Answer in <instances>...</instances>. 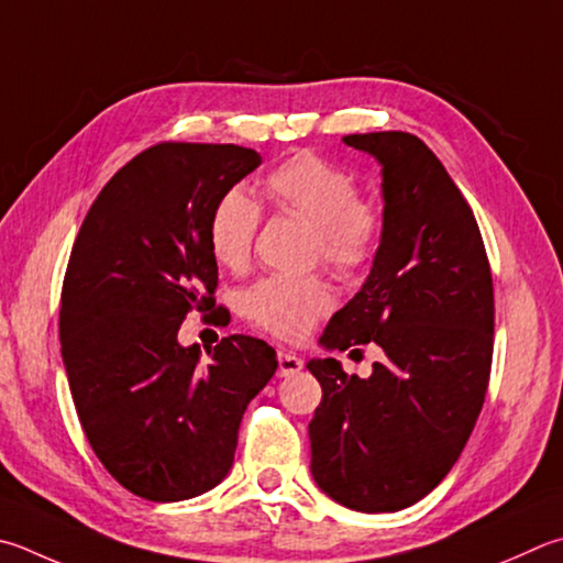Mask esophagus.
<instances>
[{"label":"esophagus","mask_w":563,"mask_h":563,"mask_svg":"<svg viewBox=\"0 0 563 563\" xmlns=\"http://www.w3.org/2000/svg\"><path fill=\"white\" fill-rule=\"evenodd\" d=\"M302 369V360L295 352L288 350H278V374L280 376H290L298 374Z\"/></svg>","instance_id":"1"}]
</instances>
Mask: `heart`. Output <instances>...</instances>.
<instances>
[{
	"instance_id": "b5f03b06",
	"label": "heart",
	"mask_w": 563,
	"mask_h": 563,
	"mask_svg": "<svg viewBox=\"0 0 563 563\" xmlns=\"http://www.w3.org/2000/svg\"><path fill=\"white\" fill-rule=\"evenodd\" d=\"M275 209L308 219L310 258H322L342 275H360L376 261L386 219L376 201L360 197L352 172L314 152L280 162L263 181ZM261 207L243 189H229L209 213V249L231 271L246 268ZM334 295L322 275H268L243 292V314L280 340H300L317 317L332 310Z\"/></svg>"
}]
</instances>
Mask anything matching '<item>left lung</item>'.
<instances>
[{
    "instance_id": "left-lung-1",
    "label": "left lung",
    "mask_w": 563,
    "mask_h": 563,
    "mask_svg": "<svg viewBox=\"0 0 563 563\" xmlns=\"http://www.w3.org/2000/svg\"><path fill=\"white\" fill-rule=\"evenodd\" d=\"M344 142L382 162L384 239L362 290L322 344H379L369 379L312 360V477L356 512H398L451 473L483 411L495 342L493 273L473 209L423 140L366 132ZM356 352V350H354Z\"/></svg>"
}]
</instances>
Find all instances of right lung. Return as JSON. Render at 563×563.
<instances>
[{
	"label": "right lung",
	"mask_w": 563,
	"mask_h": 563,
	"mask_svg": "<svg viewBox=\"0 0 563 563\" xmlns=\"http://www.w3.org/2000/svg\"><path fill=\"white\" fill-rule=\"evenodd\" d=\"M258 165L239 145H152L100 189L70 251L58 317L70 396L100 463L152 503L227 477L243 411L278 369L249 334L223 336L207 364L177 342L189 312L227 317L209 213Z\"/></svg>",
	"instance_id": "right-lung-1"
}]
</instances>
